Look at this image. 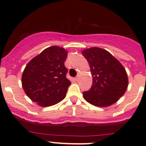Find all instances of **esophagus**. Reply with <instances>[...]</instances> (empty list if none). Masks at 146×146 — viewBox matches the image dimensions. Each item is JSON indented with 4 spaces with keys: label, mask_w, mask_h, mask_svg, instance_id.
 Instances as JSON below:
<instances>
[{
    "label": "esophagus",
    "mask_w": 146,
    "mask_h": 146,
    "mask_svg": "<svg viewBox=\"0 0 146 146\" xmlns=\"http://www.w3.org/2000/svg\"><path fill=\"white\" fill-rule=\"evenodd\" d=\"M80 73H79V74H78V75H77V77H76V78H75L76 80H77V81L79 80V79H80Z\"/></svg>",
    "instance_id": "34e87169"
}]
</instances>
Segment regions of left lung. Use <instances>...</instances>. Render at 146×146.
<instances>
[{"mask_svg": "<svg viewBox=\"0 0 146 146\" xmlns=\"http://www.w3.org/2000/svg\"><path fill=\"white\" fill-rule=\"evenodd\" d=\"M91 68L92 86L82 92L94 106L109 107L119 100L128 87V75L119 60L104 49L91 47L82 51Z\"/></svg>", "mask_w": 146, "mask_h": 146, "instance_id": "obj_1", "label": "left lung"}]
</instances>
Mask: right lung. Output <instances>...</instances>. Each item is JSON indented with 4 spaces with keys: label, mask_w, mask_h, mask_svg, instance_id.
<instances>
[{
    "label": "right lung",
    "mask_w": 146,
    "mask_h": 146,
    "mask_svg": "<svg viewBox=\"0 0 146 146\" xmlns=\"http://www.w3.org/2000/svg\"><path fill=\"white\" fill-rule=\"evenodd\" d=\"M67 53L66 50L58 46L47 47L30 60L23 71V90L39 106H52L66 96L71 85L64 66Z\"/></svg>",
    "instance_id": "1"
}]
</instances>
